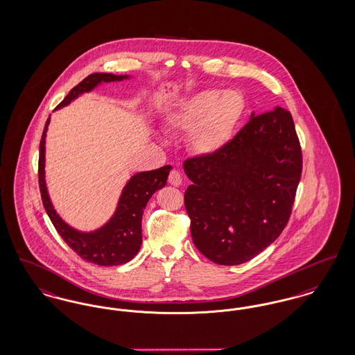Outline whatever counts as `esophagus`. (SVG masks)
I'll list each match as a JSON object with an SVG mask.
<instances>
[{
  "instance_id": "34e87169",
  "label": "esophagus",
  "mask_w": 355,
  "mask_h": 355,
  "mask_svg": "<svg viewBox=\"0 0 355 355\" xmlns=\"http://www.w3.org/2000/svg\"><path fill=\"white\" fill-rule=\"evenodd\" d=\"M168 182L172 186L175 187H179L182 184V176H180V173H179L176 169L171 171V173H169L168 176Z\"/></svg>"
}]
</instances>
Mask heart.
Here are the masks:
<instances>
[{
  "instance_id": "1",
  "label": "heart",
  "mask_w": 355,
  "mask_h": 355,
  "mask_svg": "<svg viewBox=\"0 0 355 355\" xmlns=\"http://www.w3.org/2000/svg\"><path fill=\"white\" fill-rule=\"evenodd\" d=\"M245 112V101L236 89H205L182 100L167 114L169 130L189 133L188 141L199 155L223 150L238 131Z\"/></svg>"
}]
</instances>
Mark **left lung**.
I'll return each mask as SVG.
<instances>
[{
  "label": "left lung",
  "instance_id": "1",
  "mask_svg": "<svg viewBox=\"0 0 355 355\" xmlns=\"http://www.w3.org/2000/svg\"><path fill=\"white\" fill-rule=\"evenodd\" d=\"M191 235L209 261L236 266L275 242L290 219L302 175L291 113L280 107L250 121L215 155L184 162Z\"/></svg>",
  "mask_w": 355,
  "mask_h": 355
}]
</instances>
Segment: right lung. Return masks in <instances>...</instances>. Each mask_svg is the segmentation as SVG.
I'll return each instance as SVG.
<instances>
[{
  "instance_id": "1",
  "label": "right lung",
  "mask_w": 355,
  "mask_h": 355,
  "mask_svg": "<svg viewBox=\"0 0 355 355\" xmlns=\"http://www.w3.org/2000/svg\"><path fill=\"white\" fill-rule=\"evenodd\" d=\"M130 76L92 73L67 94L55 111L68 105L80 94L94 91L103 83L128 80ZM51 117H48L40 141L38 184L44 208L55 225L58 235L84 261L98 266H119L131 261L141 245V218L150 196L167 184L171 166L153 171L137 172L127 182L117 202L112 218L94 231H78L65 223L51 202L45 183V137Z\"/></svg>"
}]
</instances>
